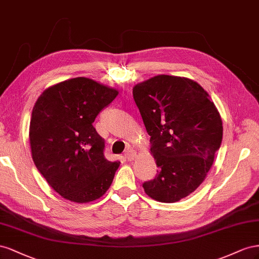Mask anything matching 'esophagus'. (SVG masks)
I'll return each instance as SVG.
<instances>
[{
  "label": "esophagus",
  "mask_w": 259,
  "mask_h": 259,
  "mask_svg": "<svg viewBox=\"0 0 259 259\" xmlns=\"http://www.w3.org/2000/svg\"><path fill=\"white\" fill-rule=\"evenodd\" d=\"M123 156H124V158L127 159V160H134L136 158V156H137V153H136L135 150H127V151L124 152Z\"/></svg>",
  "instance_id": "esophagus-1"
}]
</instances>
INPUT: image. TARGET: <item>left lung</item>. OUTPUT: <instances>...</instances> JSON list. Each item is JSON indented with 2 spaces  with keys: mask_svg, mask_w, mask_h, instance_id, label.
<instances>
[{
  "mask_svg": "<svg viewBox=\"0 0 259 259\" xmlns=\"http://www.w3.org/2000/svg\"><path fill=\"white\" fill-rule=\"evenodd\" d=\"M132 93L158 167L143 189L155 201L178 202L210 170L223 140L220 114L209 94L189 78L158 75L137 83Z\"/></svg>",
  "mask_w": 259,
  "mask_h": 259,
  "instance_id": "1",
  "label": "left lung"
}]
</instances>
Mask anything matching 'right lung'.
Listing matches in <instances>:
<instances>
[{"label":"right lung","instance_id":"obj_1","mask_svg":"<svg viewBox=\"0 0 259 259\" xmlns=\"http://www.w3.org/2000/svg\"><path fill=\"white\" fill-rule=\"evenodd\" d=\"M118 95L90 78L62 81L42 92L32 109L29 141L34 165L55 192L89 203L106 193L120 161L104 156V140L93 127Z\"/></svg>","mask_w":259,"mask_h":259}]
</instances>
